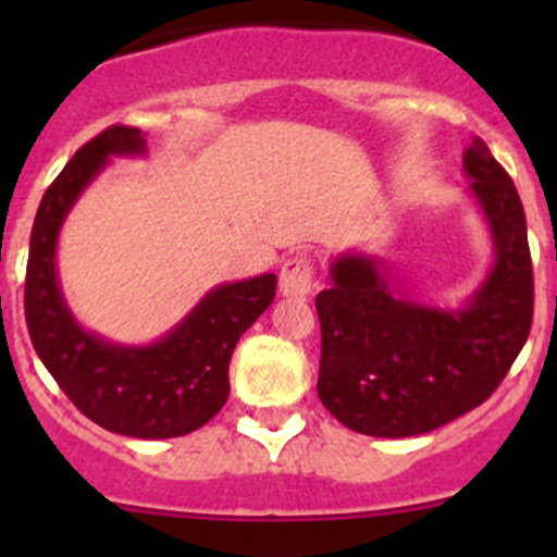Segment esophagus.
<instances>
[{"mask_svg":"<svg viewBox=\"0 0 557 557\" xmlns=\"http://www.w3.org/2000/svg\"><path fill=\"white\" fill-rule=\"evenodd\" d=\"M312 274L314 263L310 256L299 252V256L288 258L283 263V272H280V294L290 296V299H305L312 290Z\"/></svg>","mask_w":557,"mask_h":557,"instance_id":"esophagus-1","label":"esophagus"}]
</instances>
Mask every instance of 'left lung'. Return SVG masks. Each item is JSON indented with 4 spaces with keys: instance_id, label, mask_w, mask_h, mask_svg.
<instances>
[{
    "instance_id": "8db88e82",
    "label": "left lung",
    "mask_w": 557,
    "mask_h": 557,
    "mask_svg": "<svg viewBox=\"0 0 557 557\" xmlns=\"http://www.w3.org/2000/svg\"><path fill=\"white\" fill-rule=\"evenodd\" d=\"M463 170L496 250L469 305L436 310L407 301L387 285L385 263L361 252L336 258L331 285L314 296L318 396L358 434H429L480 407L528 339L533 267L518 188L480 137L466 148Z\"/></svg>"
}]
</instances>
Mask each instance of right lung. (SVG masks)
Listing matches in <instances>:
<instances>
[{"instance_id": "1", "label": "right lung", "mask_w": 557, "mask_h": 557, "mask_svg": "<svg viewBox=\"0 0 557 557\" xmlns=\"http://www.w3.org/2000/svg\"><path fill=\"white\" fill-rule=\"evenodd\" d=\"M134 126H110L45 190L32 226L24 310L32 345L70 401L112 434L170 440L201 429L228 398V361L239 336L274 299L277 277L212 288L166 336L145 347L112 345L72 318L55 274V243L66 212L110 156H143Z\"/></svg>"}]
</instances>
